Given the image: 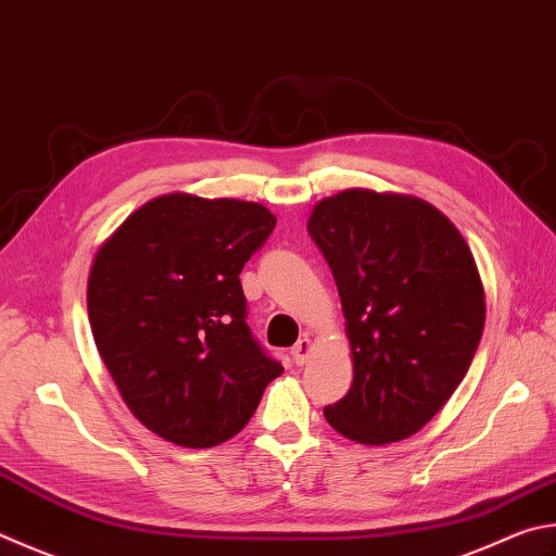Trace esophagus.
Here are the masks:
<instances>
[{
	"label": "esophagus",
	"mask_w": 556,
	"mask_h": 556,
	"mask_svg": "<svg viewBox=\"0 0 556 556\" xmlns=\"http://www.w3.org/2000/svg\"><path fill=\"white\" fill-rule=\"evenodd\" d=\"M308 355H311V340L308 338H304V340H299L294 348H291V357H294V362L296 365L301 367V365H306V359H308Z\"/></svg>",
	"instance_id": "34e87169"
}]
</instances>
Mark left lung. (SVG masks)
Here are the masks:
<instances>
[{
	"label": "left lung",
	"instance_id": "left-lung-1",
	"mask_svg": "<svg viewBox=\"0 0 556 556\" xmlns=\"http://www.w3.org/2000/svg\"><path fill=\"white\" fill-rule=\"evenodd\" d=\"M308 236L336 279L355 362L350 391L323 416L362 445L413 435L479 348L486 304L469 245L428 201L369 189L323 199Z\"/></svg>",
	"mask_w": 556,
	"mask_h": 556
}]
</instances>
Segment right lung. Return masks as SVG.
I'll return each instance as SVG.
<instances>
[{"instance_id": "right-lung-1", "label": "right lung", "mask_w": 556, "mask_h": 556, "mask_svg": "<svg viewBox=\"0 0 556 556\" xmlns=\"http://www.w3.org/2000/svg\"><path fill=\"white\" fill-rule=\"evenodd\" d=\"M277 218L238 199L157 197L99 248L89 326L130 413L181 447L248 426L285 367L252 336L240 285Z\"/></svg>"}]
</instances>
